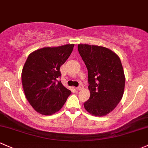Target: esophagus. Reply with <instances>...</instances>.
Instances as JSON below:
<instances>
[{
    "mask_svg": "<svg viewBox=\"0 0 148 148\" xmlns=\"http://www.w3.org/2000/svg\"><path fill=\"white\" fill-rule=\"evenodd\" d=\"M84 88L83 85H82V84H81V85H79V86H77V88H76V89H77V90H78V91H80V90H82V88Z\"/></svg>",
    "mask_w": 148,
    "mask_h": 148,
    "instance_id": "34e87169",
    "label": "esophagus"
}]
</instances>
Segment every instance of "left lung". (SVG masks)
Here are the masks:
<instances>
[{
  "label": "left lung",
  "instance_id": "obj_1",
  "mask_svg": "<svg viewBox=\"0 0 148 148\" xmlns=\"http://www.w3.org/2000/svg\"><path fill=\"white\" fill-rule=\"evenodd\" d=\"M78 50L88 70L90 97L85 109L95 116L111 112L121 101L125 88V75L119 57L108 48L78 45Z\"/></svg>",
  "mask_w": 148,
  "mask_h": 148
}]
</instances>
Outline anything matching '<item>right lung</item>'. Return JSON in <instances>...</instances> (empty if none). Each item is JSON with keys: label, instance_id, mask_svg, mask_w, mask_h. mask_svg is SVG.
<instances>
[{"label": "right lung", "instance_id": "add662e5", "mask_svg": "<svg viewBox=\"0 0 148 148\" xmlns=\"http://www.w3.org/2000/svg\"><path fill=\"white\" fill-rule=\"evenodd\" d=\"M74 45L44 47L29 54L23 71L25 95L32 108L42 115L59 111L71 91L62 85L60 66L66 61Z\"/></svg>", "mask_w": 148, "mask_h": 148}]
</instances>
